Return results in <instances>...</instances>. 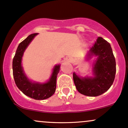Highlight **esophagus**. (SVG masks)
<instances>
[{
    "mask_svg": "<svg viewBox=\"0 0 128 128\" xmlns=\"http://www.w3.org/2000/svg\"><path fill=\"white\" fill-rule=\"evenodd\" d=\"M68 60H69V61L70 62V61H71V59H70V58H69V59H68Z\"/></svg>",
    "mask_w": 128,
    "mask_h": 128,
    "instance_id": "obj_1",
    "label": "esophagus"
}]
</instances>
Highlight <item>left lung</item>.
<instances>
[{"instance_id": "obj_1", "label": "left lung", "mask_w": 128, "mask_h": 128, "mask_svg": "<svg viewBox=\"0 0 128 128\" xmlns=\"http://www.w3.org/2000/svg\"><path fill=\"white\" fill-rule=\"evenodd\" d=\"M97 56L93 67L94 78H80L74 72L73 80L78 91L88 96H97L109 89L116 73V62L110 44L101 37H98L90 48L86 58Z\"/></svg>"}]
</instances>
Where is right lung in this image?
<instances>
[{"label": "right lung", "instance_id": "1", "mask_svg": "<svg viewBox=\"0 0 128 128\" xmlns=\"http://www.w3.org/2000/svg\"><path fill=\"white\" fill-rule=\"evenodd\" d=\"M38 34H33L20 42L13 60V74L15 84L18 88L28 97L37 100L47 99L53 95L56 89V79L60 65H56L50 80L47 83H32L24 74L21 66V59L23 53L31 41Z\"/></svg>", "mask_w": 128, "mask_h": 128}]
</instances>
